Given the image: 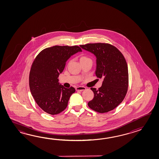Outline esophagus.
<instances>
[{
	"mask_svg": "<svg viewBox=\"0 0 159 159\" xmlns=\"http://www.w3.org/2000/svg\"><path fill=\"white\" fill-rule=\"evenodd\" d=\"M75 90L77 91H84V90H86V88L83 87V86H78L75 88Z\"/></svg>",
	"mask_w": 159,
	"mask_h": 159,
	"instance_id": "1",
	"label": "esophagus"
}]
</instances>
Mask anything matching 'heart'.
I'll return each instance as SVG.
<instances>
[{
  "mask_svg": "<svg viewBox=\"0 0 159 159\" xmlns=\"http://www.w3.org/2000/svg\"><path fill=\"white\" fill-rule=\"evenodd\" d=\"M88 58L87 57H85V56H82L81 58H80V61H82V60H86V59H88Z\"/></svg>",
  "mask_w": 159,
  "mask_h": 159,
  "instance_id": "heart-1",
  "label": "heart"
}]
</instances>
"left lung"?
<instances>
[{
	"mask_svg": "<svg viewBox=\"0 0 159 159\" xmlns=\"http://www.w3.org/2000/svg\"><path fill=\"white\" fill-rule=\"evenodd\" d=\"M80 47L96 57L95 75L103 79L98 90L91 88L94 98L89 102L88 106L99 113L111 111L123 101L128 89L129 72L125 58L110 44H88Z\"/></svg>",
	"mask_w": 159,
	"mask_h": 159,
	"instance_id": "8db88e82",
	"label": "left lung"
}]
</instances>
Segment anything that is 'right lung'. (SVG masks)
I'll use <instances>...</instances> for the list:
<instances>
[{"label":"right lung","instance_id":"obj_1","mask_svg":"<svg viewBox=\"0 0 159 159\" xmlns=\"http://www.w3.org/2000/svg\"><path fill=\"white\" fill-rule=\"evenodd\" d=\"M82 52L78 46H54L40 52L32 65L30 88L38 106L51 115L63 111L75 90L65 88L58 77L64 69L66 61L74 54Z\"/></svg>","mask_w":159,"mask_h":159}]
</instances>
